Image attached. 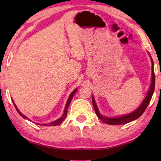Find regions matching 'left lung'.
<instances>
[{
	"label": "left lung",
	"mask_w": 161,
	"mask_h": 161,
	"mask_svg": "<svg viewBox=\"0 0 161 161\" xmlns=\"http://www.w3.org/2000/svg\"><path fill=\"white\" fill-rule=\"evenodd\" d=\"M149 56L151 57V82L150 88H149L148 91L147 92V95H146L145 99L143 100V101L142 102V104H140V106L138 107L137 109L132 111V113L128 114H125V115H122L119 116H115V117H108V116H103L101 114L97 108V104L95 102V100L94 96L92 95V103H93V107L95 108V113L97 114V117L100 119H101L104 123H107L109 125H121V124H125V123H130V122L136 120L138 117H140L143 113L145 112V109L147 108V107L148 106L149 103H150L151 97H152L153 93L154 91V87H155V75H154V62H153L152 58H151V54L148 53Z\"/></svg>",
	"instance_id": "1"
}]
</instances>
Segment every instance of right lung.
Instances as JSON below:
<instances>
[{
  "instance_id": "1",
  "label": "right lung",
  "mask_w": 161,
  "mask_h": 161,
  "mask_svg": "<svg viewBox=\"0 0 161 161\" xmlns=\"http://www.w3.org/2000/svg\"><path fill=\"white\" fill-rule=\"evenodd\" d=\"M77 90H78V88H75V89L73 90V92H72V93L70 94V95H69V97H68L67 102H66V104L65 108H64V114H63V115H62L61 116H60V117L59 118V119H56V120H55V121H53V122H51V123H37V124H38V125H45V126H46V125H47V126H54V125H60V123H61L62 122L64 121V119H65V118L66 117V115H67V110H68V107H69V104H70V102H71L72 99H73V95H75V92H77ZM12 101H13V103H14V106H15V108H16V110H17V112L19 113V115L21 116L22 117H23V118H24V119H29V118H28L27 116H25V115H23V114H22V113L19 111V109H18V108H17V107L16 106L15 103H14V100H13V99H12ZM29 121H31L30 119H29Z\"/></svg>"
}]
</instances>
